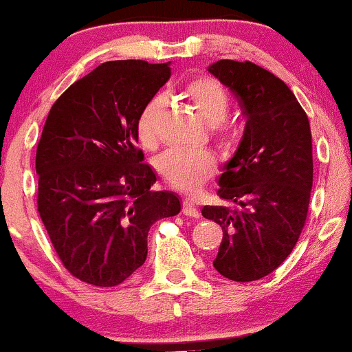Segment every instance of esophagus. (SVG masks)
<instances>
[{"mask_svg": "<svg viewBox=\"0 0 352 352\" xmlns=\"http://www.w3.org/2000/svg\"><path fill=\"white\" fill-rule=\"evenodd\" d=\"M182 213L190 218L200 217V210L197 208V205H195L192 200H184V203H182Z\"/></svg>", "mask_w": 352, "mask_h": 352, "instance_id": "34e87169", "label": "esophagus"}]
</instances>
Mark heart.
<instances>
[{"instance_id": "heart-1", "label": "heart", "mask_w": 352, "mask_h": 352, "mask_svg": "<svg viewBox=\"0 0 352 352\" xmlns=\"http://www.w3.org/2000/svg\"><path fill=\"white\" fill-rule=\"evenodd\" d=\"M182 95L197 109L201 120L213 124V133L219 142L230 146L234 139L232 126L224 121L231 100L226 88L211 77H195L182 88ZM162 101L152 98L144 104L135 121V134L146 149H154L159 142L157 120ZM155 168L170 187L180 192H197L217 172V159L206 149H170L155 159Z\"/></svg>"}]
</instances>
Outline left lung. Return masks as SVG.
<instances>
[{
	"instance_id": "left-lung-1",
	"label": "left lung",
	"mask_w": 352,
	"mask_h": 352,
	"mask_svg": "<svg viewBox=\"0 0 352 352\" xmlns=\"http://www.w3.org/2000/svg\"><path fill=\"white\" fill-rule=\"evenodd\" d=\"M208 72L234 93L245 118L243 139L218 180V197L232 206L201 210L223 230L213 265L230 280H259L290 256L307 221L310 121L290 88L256 63L218 60Z\"/></svg>"
}]
</instances>
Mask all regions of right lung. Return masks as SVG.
Wrapping results in <instances>:
<instances>
[{"label": "right lung", "instance_id": "right-lung-1", "mask_svg": "<svg viewBox=\"0 0 352 352\" xmlns=\"http://www.w3.org/2000/svg\"><path fill=\"white\" fill-rule=\"evenodd\" d=\"M170 62H104L50 108L36 152L37 211L58 259L82 282L120 285L146 262L157 219L180 213L138 149L135 121Z\"/></svg>", "mask_w": 352, "mask_h": 352}]
</instances>
